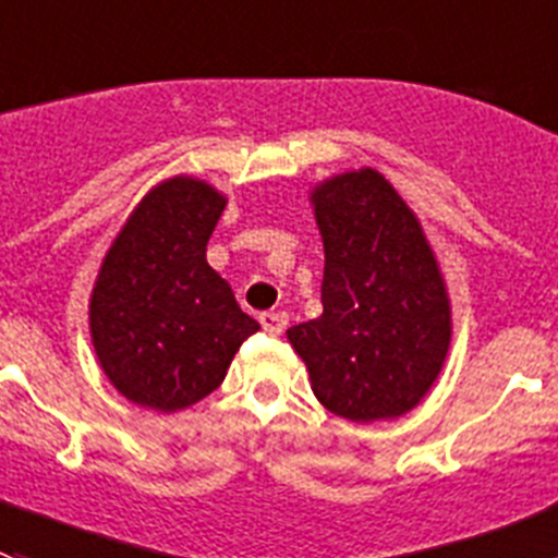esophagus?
<instances>
[{"label":"esophagus","instance_id":"34e87169","mask_svg":"<svg viewBox=\"0 0 558 558\" xmlns=\"http://www.w3.org/2000/svg\"><path fill=\"white\" fill-rule=\"evenodd\" d=\"M258 323L264 325V330H267V333L278 336V333H283L286 325H289V316L280 314V311H264V314L258 316Z\"/></svg>","mask_w":558,"mask_h":558}]
</instances>
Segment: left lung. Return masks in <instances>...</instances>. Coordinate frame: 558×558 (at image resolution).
Segmentation results:
<instances>
[{"mask_svg": "<svg viewBox=\"0 0 558 558\" xmlns=\"http://www.w3.org/2000/svg\"><path fill=\"white\" fill-rule=\"evenodd\" d=\"M323 235V314L286 330L316 400L350 423L409 414L453 339L439 258L398 189L373 167L311 185Z\"/></svg>", "mask_w": 558, "mask_h": 558, "instance_id": "1", "label": "left lung"}]
</instances>
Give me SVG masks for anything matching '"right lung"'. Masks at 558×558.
<instances>
[{"mask_svg": "<svg viewBox=\"0 0 558 558\" xmlns=\"http://www.w3.org/2000/svg\"><path fill=\"white\" fill-rule=\"evenodd\" d=\"M228 194L194 174L160 180L110 242L88 300L105 378L130 403L174 414L228 375L260 328L205 258Z\"/></svg>", "mask_w": 558, "mask_h": 558, "instance_id": "1", "label": "right lung"}]
</instances>
